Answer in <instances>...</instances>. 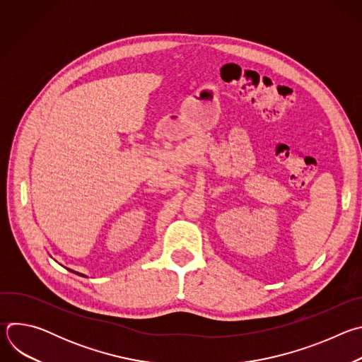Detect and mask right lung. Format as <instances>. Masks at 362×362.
<instances>
[{"label": "right lung", "mask_w": 362, "mask_h": 362, "mask_svg": "<svg viewBox=\"0 0 362 362\" xmlns=\"http://www.w3.org/2000/svg\"><path fill=\"white\" fill-rule=\"evenodd\" d=\"M71 272H74V271H71ZM76 274H77V272H76ZM78 275H81V274H78ZM81 276H83V275H81Z\"/></svg>", "instance_id": "1"}]
</instances>
